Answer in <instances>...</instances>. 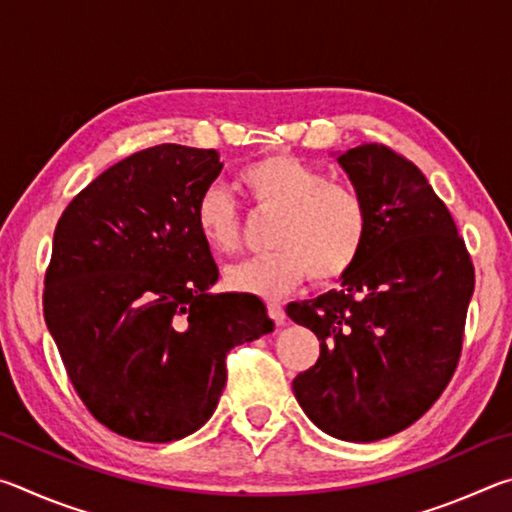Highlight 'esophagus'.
<instances>
[{
  "instance_id": "1",
  "label": "esophagus",
  "mask_w": 512,
  "mask_h": 512,
  "mask_svg": "<svg viewBox=\"0 0 512 512\" xmlns=\"http://www.w3.org/2000/svg\"><path fill=\"white\" fill-rule=\"evenodd\" d=\"M266 309H268V318H271L277 325H282L284 318H287V314H284V307L277 305V302H268Z\"/></svg>"
}]
</instances>
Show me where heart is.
<instances>
[{
  "instance_id": "heart-1",
  "label": "heart",
  "mask_w": 512,
  "mask_h": 512,
  "mask_svg": "<svg viewBox=\"0 0 512 512\" xmlns=\"http://www.w3.org/2000/svg\"><path fill=\"white\" fill-rule=\"evenodd\" d=\"M237 183L255 210L277 214L271 225L275 250L230 266L225 287L280 298L307 275L316 284H332L357 266L370 237V205L357 187L329 180L325 171L289 153L246 162ZM194 223L214 253L228 255L241 246V214L219 185L198 196Z\"/></svg>"
}]
</instances>
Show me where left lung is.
<instances>
[{"label": "left lung", "mask_w": 512, "mask_h": 512, "mask_svg": "<svg viewBox=\"0 0 512 512\" xmlns=\"http://www.w3.org/2000/svg\"><path fill=\"white\" fill-rule=\"evenodd\" d=\"M339 162L370 205V237L341 291L287 307L320 341L293 393L329 436L370 443L413 424L452 379L474 264L447 205L409 158L368 142Z\"/></svg>", "instance_id": "obj_1"}]
</instances>
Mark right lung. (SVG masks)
Masks as SVG:
<instances>
[{"label":"right lung","mask_w":512,"mask_h":512,"mask_svg":"<svg viewBox=\"0 0 512 512\" xmlns=\"http://www.w3.org/2000/svg\"><path fill=\"white\" fill-rule=\"evenodd\" d=\"M223 164L212 149L158 144L81 189L60 214L42 309L85 409L142 443H171L210 420L225 357L271 332L250 293L219 280L194 223Z\"/></svg>","instance_id":"1"}]
</instances>
